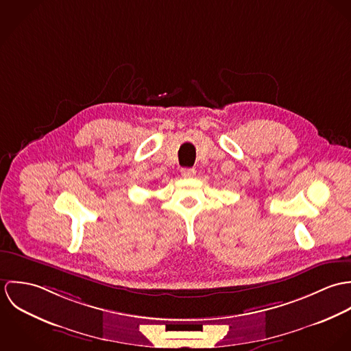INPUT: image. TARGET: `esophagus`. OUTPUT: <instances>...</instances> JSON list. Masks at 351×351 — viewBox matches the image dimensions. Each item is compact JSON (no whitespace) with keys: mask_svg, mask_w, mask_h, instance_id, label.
<instances>
[{"mask_svg":"<svg viewBox=\"0 0 351 351\" xmlns=\"http://www.w3.org/2000/svg\"><path fill=\"white\" fill-rule=\"evenodd\" d=\"M181 174H182V177H185V178H192V177L196 174V170H195V169L185 167V169L181 170Z\"/></svg>","mask_w":351,"mask_h":351,"instance_id":"34e87169","label":"esophagus"}]
</instances>
